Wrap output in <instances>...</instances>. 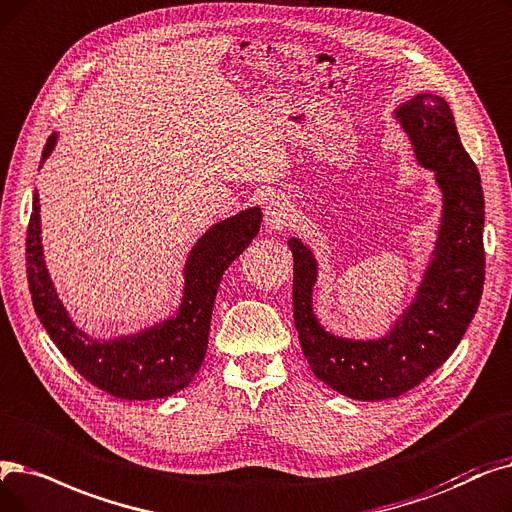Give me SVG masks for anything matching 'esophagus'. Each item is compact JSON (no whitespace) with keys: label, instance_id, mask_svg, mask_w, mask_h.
<instances>
[{"label":"esophagus","instance_id":"34e87169","mask_svg":"<svg viewBox=\"0 0 512 512\" xmlns=\"http://www.w3.org/2000/svg\"><path fill=\"white\" fill-rule=\"evenodd\" d=\"M293 209L284 198H272V201L265 205V226L270 232H280L288 224H291Z\"/></svg>","mask_w":512,"mask_h":512}]
</instances>
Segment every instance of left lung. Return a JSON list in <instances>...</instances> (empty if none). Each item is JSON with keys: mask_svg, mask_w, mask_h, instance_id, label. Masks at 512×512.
Here are the masks:
<instances>
[{"mask_svg": "<svg viewBox=\"0 0 512 512\" xmlns=\"http://www.w3.org/2000/svg\"><path fill=\"white\" fill-rule=\"evenodd\" d=\"M393 115L416 163L435 173L441 217L427 270L385 335L347 339L326 330L314 309L318 259L303 240H288L295 259L293 318L305 360L316 379L360 402L399 397L446 362L475 316L485 278L481 177L448 102L416 94Z\"/></svg>", "mask_w": 512, "mask_h": 512, "instance_id": "1", "label": "left lung"}]
</instances>
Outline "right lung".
<instances>
[{
	"instance_id": "add662e5",
	"label": "right lung",
	"mask_w": 512,
	"mask_h": 512,
	"mask_svg": "<svg viewBox=\"0 0 512 512\" xmlns=\"http://www.w3.org/2000/svg\"><path fill=\"white\" fill-rule=\"evenodd\" d=\"M52 133L41 165L56 148ZM39 165V167H41ZM39 194L27 230V278L35 314L71 366L98 389L121 399H161L188 387L201 368L217 288L230 263L249 247L261 226V209H244L213 224L196 240L184 265L182 303L169 318L115 339L83 332L60 301L41 244Z\"/></svg>"
}]
</instances>
